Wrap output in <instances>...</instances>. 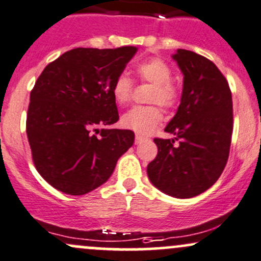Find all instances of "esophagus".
Listing matches in <instances>:
<instances>
[{
	"label": "esophagus",
	"mask_w": 261,
	"mask_h": 261,
	"mask_svg": "<svg viewBox=\"0 0 261 261\" xmlns=\"http://www.w3.org/2000/svg\"><path fill=\"white\" fill-rule=\"evenodd\" d=\"M146 139V136L141 135V134H136V138H135V142L136 144H140V142H142L144 140Z\"/></svg>",
	"instance_id": "esophagus-1"
}]
</instances>
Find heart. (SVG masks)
I'll list each match as a JSON object with an SVG mask.
<instances>
[{
  "label": "heart",
  "instance_id": "obj_1",
  "mask_svg": "<svg viewBox=\"0 0 261 261\" xmlns=\"http://www.w3.org/2000/svg\"><path fill=\"white\" fill-rule=\"evenodd\" d=\"M135 72L142 82L152 85L149 101L155 105L135 106L128 110L122 116L121 122L125 127L139 134H147L152 131L163 120V110L174 109L179 103L180 89L171 80V68L164 60L159 57L144 60L135 66ZM133 81L126 73H120L112 84L111 92L119 105H126L133 97Z\"/></svg>",
  "mask_w": 261,
  "mask_h": 261
}]
</instances>
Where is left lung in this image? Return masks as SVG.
<instances>
[{
    "label": "left lung",
    "mask_w": 261,
    "mask_h": 261,
    "mask_svg": "<svg viewBox=\"0 0 261 261\" xmlns=\"http://www.w3.org/2000/svg\"><path fill=\"white\" fill-rule=\"evenodd\" d=\"M172 57L184 75L179 109L165 127L175 139H153L158 155L147 165V175L163 193L188 199L206 191L224 171L231 144L232 100L226 79L209 59L182 48Z\"/></svg>",
    "instance_id": "1"
}]
</instances>
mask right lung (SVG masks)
Listing matches in <instances>:
<instances>
[{
	"instance_id": "1",
	"label": "right lung",
	"mask_w": 261,
	"mask_h": 261,
	"mask_svg": "<svg viewBox=\"0 0 261 261\" xmlns=\"http://www.w3.org/2000/svg\"><path fill=\"white\" fill-rule=\"evenodd\" d=\"M136 51L135 46L73 48L38 76L26 133L35 167L57 190L68 195L95 190L133 146L134 131L103 126L119 120L111 87Z\"/></svg>"
}]
</instances>
